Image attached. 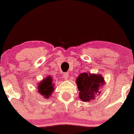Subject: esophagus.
Here are the masks:
<instances>
[{
    "label": "esophagus",
    "instance_id": "obj_1",
    "mask_svg": "<svg viewBox=\"0 0 134 134\" xmlns=\"http://www.w3.org/2000/svg\"><path fill=\"white\" fill-rule=\"evenodd\" d=\"M63 76H64V79H67V78H68V76H69V74L68 73H65L64 74H63Z\"/></svg>",
    "mask_w": 134,
    "mask_h": 134
}]
</instances>
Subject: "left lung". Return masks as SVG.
I'll use <instances>...</instances> for the list:
<instances>
[{
  "mask_svg": "<svg viewBox=\"0 0 134 134\" xmlns=\"http://www.w3.org/2000/svg\"><path fill=\"white\" fill-rule=\"evenodd\" d=\"M76 83L79 91L80 99L86 102L94 100L99 94L104 81L100 75L82 73L78 76Z\"/></svg>",
  "mask_w": 134,
  "mask_h": 134,
  "instance_id": "left-lung-1",
  "label": "left lung"
}]
</instances>
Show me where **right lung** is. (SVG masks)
Listing matches in <instances>:
<instances>
[{"instance_id":"add662e5","label":"right lung","mask_w":134,"mask_h":134,"mask_svg":"<svg viewBox=\"0 0 134 134\" xmlns=\"http://www.w3.org/2000/svg\"><path fill=\"white\" fill-rule=\"evenodd\" d=\"M38 91L43 95L44 98H49V96H52L53 93V84H52V79L51 76H48L46 79H44L39 84L38 86Z\"/></svg>"}]
</instances>
